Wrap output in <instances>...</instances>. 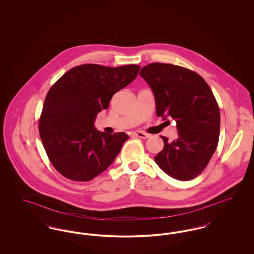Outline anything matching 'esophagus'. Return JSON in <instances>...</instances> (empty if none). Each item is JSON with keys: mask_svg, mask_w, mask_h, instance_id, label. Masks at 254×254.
Masks as SVG:
<instances>
[{"mask_svg": "<svg viewBox=\"0 0 254 254\" xmlns=\"http://www.w3.org/2000/svg\"><path fill=\"white\" fill-rule=\"evenodd\" d=\"M132 135L136 136V137H139V138H141V139H146V138H148V137H149V135H148V134L143 132V131H140V130L134 131V132H132Z\"/></svg>", "mask_w": 254, "mask_h": 254, "instance_id": "esophagus-1", "label": "esophagus"}]
</instances>
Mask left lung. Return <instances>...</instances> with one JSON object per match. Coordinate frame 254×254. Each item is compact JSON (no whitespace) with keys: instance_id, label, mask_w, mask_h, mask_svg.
<instances>
[{"instance_id":"8db88e82","label":"left lung","mask_w":254,"mask_h":254,"mask_svg":"<svg viewBox=\"0 0 254 254\" xmlns=\"http://www.w3.org/2000/svg\"><path fill=\"white\" fill-rule=\"evenodd\" d=\"M155 97L156 114L176 121L178 137L154 157L170 177L189 181L206 168L217 147L220 110L210 87L198 74L186 67L152 63L140 70Z\"/></svg>"}]
</instances>
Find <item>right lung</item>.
Here are the masks:
<instances>
[{"instance_id": "add662e5", "label": "right lung", "mask_w": 254, "mask_h": 254, "mask_svg": "<svg viewBox=\"0 0 254 254\" xmlns=\"http://www.w3.org/2000/svg\"><path fill=\"white\" fill-rule=\"evenodd\" d=\"M140 65L95 64L69 69L50 87L39 121V133L50 163L72 181L92 180L109 168L128 139L94 127L97 114L112 96L137 77Z\"/></svg>"}]
</instances>
